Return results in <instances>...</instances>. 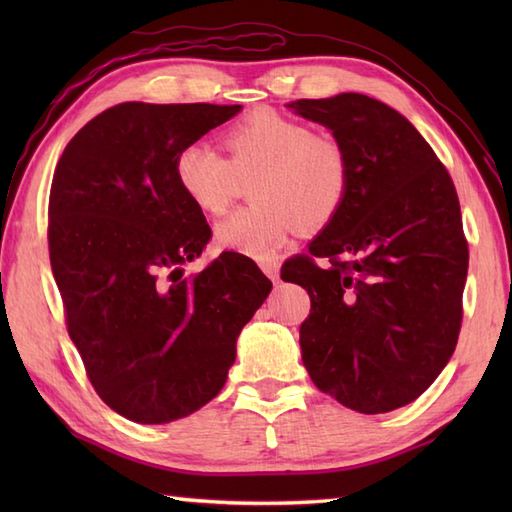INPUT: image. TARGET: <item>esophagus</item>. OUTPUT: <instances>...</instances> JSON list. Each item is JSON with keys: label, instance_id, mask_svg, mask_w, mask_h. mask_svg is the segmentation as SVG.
<instances>
[{"label": "esophagus", "instance_id": "1", "mask_svg": "<svg viewBox=\"0 0 512 512\" xmlns=\"http://www.w3.org/2000/svg\"><path fill=\"white\" fill-rule=\"evenodd\" d=\"M279 266H281L279 259H266V262H262V270L273 281L279 279Z\"/></svg>", "mask_w": 512, "mask_h": 512}]
</instances>
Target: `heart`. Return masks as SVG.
I'll list each match as a JSON object with an SVG mask.
<instances>
[{
  "label": "heart",
  "mask_w": 512,
  "mask_h": 512,
  "mask_svg": "<svg viewBox=\"0 0 512 512\" xmlns=\"http://www.w3.org/2000/svg\"><path fill=\"white\" fill-rule=\"evenodd\" d=\"M226 158L206 145L176 156V182L206 215L226 213L244 182L253 204L217 226L220 246L266 259L299 233L323 226L339 213L350 189V156L334 136L275 110H257L222 136Z\"/></svg>",
  "instance_id": "b5f03b06"
}]
</instances>
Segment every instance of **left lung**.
<instances>
[{
    "instance_id": "8db88e82",
    "label": "left lung",
    "mask_w": 512,
    "mask_h": 512,
    "mask_svg": "<svg viewBox=\"0 0 512 512\" xmlns=\"http://www.w3.org/2000/svg\"><path fill=\"white\" fill-rule=\"evenodd\" d=\"M350 156V189L281 279L310 295L299 328L312 383L347 409L385 413L427 391L462 328L469 270L447 167L405 116L365 94L299 99Z\"/></svg>"
}]
</instances>
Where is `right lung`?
<instances>
[{"label":"right lung","instance_id":"right-lung-1","mask_svg":"<svg viewBox=\"0 0 512 512\" xmlns=\"http://www.w3.org/2000/svg\"><path fill=\"white\" fill-rule=\"evenodd\" d=\"M239 110L114 105L54 169L48 250L65 325L94 391L127 420L171 422L220 394L237 336L273 288L239 253L182 277L211 228L178 187L176 156Z\"/></svg>","mask_w":512,"mask_h":512}]
</instances>
